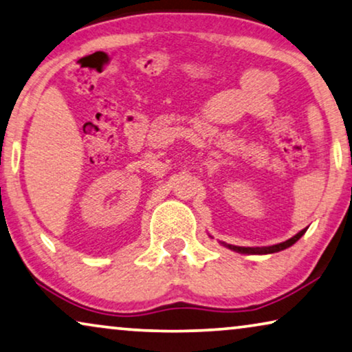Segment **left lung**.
Segmentation results:
<instances>
[{"label":"left lung","instance_id":"obj_1","mask_svg":"<svg viewBox=\"0 0 352 352\" xmlns=\"http://www.w3.org/2000/svg\"><path fill=\"white\" fill-rule=\"evenodd\" d=\"M306 232V229H302L301 232H298L296 235H293L292 239L285 240V242L282 243H277V245H272V247H263V248H247V247H235V245H226V247L234 250V252H239V253H248V254H261V253H276V252H282V250H285L288 247H292L293 243L298 242V240L301 239V235Z\"/></svg>","mask_w":352,"mask_h":352}]
</instances>
